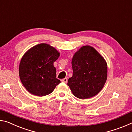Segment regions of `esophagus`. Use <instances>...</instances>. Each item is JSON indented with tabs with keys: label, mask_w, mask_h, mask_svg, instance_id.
Masks as SVG:
<instances>
[{
	"label": "esophagus",
	"mask_w": 132,
	"mask_h": 132,
	"mask_svg": "<svg viewBox=\"0 0 132 132\" xmlns=\"http://www.w3.org/2000/svg\"><path fill=\"white\" fill-rule=\"evenodd\" d=\"M61 81L64 82V83H66V82H68V79H67V78H64V79L61 80Z\"/></svg>",
	"instance_id": "34e87169"
}]
</instances>
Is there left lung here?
I'll return each mask as SVG.
<instances>
[{
  "label": "left lung",
  "instance_id": "8db88e82",
  "mask_svg": "<svg viewBox=\"0 0 132 132\" xmlns=\"http://www.w3.org/2000/svg\"><path fill=\"white\" fill-rule=\"evenodd\" d=\"M71 66L73 76L68 85L76 97L90 98L102 90L107 79V64L93 47L82 46L73 55Z\"/></svg>",
  "mask_w": 132,
  "mask_h": 132
}]
</instances>
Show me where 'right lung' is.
Here are the masks:
<instances>
[{"label":"right lung","mask_w":132,"mask_h":132,"mask_svg":"<svg viewBox=\"0 0 132 132\" xmlns=\"http://www.w3.org/2000/svg\"><path fill=\"white\" fill-rule=\"evenodd\" d=\"M60 53L53 46L39 44L24 53L19 65V76L22 84L29 93L45 96L54 90L61 81L56 79L53 62Z\"/></svg>","instance_id":"right-lung-1"}]
</instances>
